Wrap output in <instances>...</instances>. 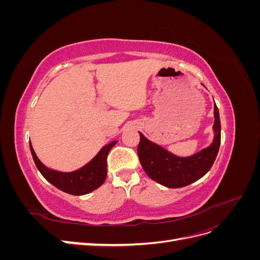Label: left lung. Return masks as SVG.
<instances>
[{"label": "left lung", "mask_w": 260, "mask_h": 260, "mask_svg": "<svg viewBox=\"0 0 260 260\" xmlns=\"http://www.w3.org/2000/svg\"><path fill=\"white\" fill-rule=\"evenodd\" d=\"M215 138L210 146L188 157H178L140 133L138 155L146 175L167 187H183L205 176L214 164L221 140L218 107L214 109Z\"/></svg>", "instance_id": "1"}]
</instances>
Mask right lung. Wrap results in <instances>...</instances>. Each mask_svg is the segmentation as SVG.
Masks as SVG:
<instances>
[{"label": "right lung", "instance_id": "add662e5", "mask_svg": "<svg viewBox=\"0 0 260 260\" xmlns=\"http://www.w3.org/2000/svg\"><path fill=\"white\" fill-rule=\"evenodd\" d=\"M117 141L105 145L94 158L82 168L72 172H59L49 169L38 158L32 145L30 143V151L38 170L41 175L60 191L72 195H84L96 190L107 176V155Z\"/></svg>", "mask_w": 260, "mask_h": 260}]
</instances>
